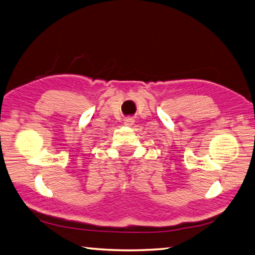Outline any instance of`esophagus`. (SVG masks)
<instances>
[{
	"instance_id": "esophagus-1",
	"label": "esophagus",
	"mask_w": 255,
	"mask_h": 255,
	"mask_svg": "<svg viewBox=\"0 0 255 255\" xmlns=\"http://www.w3.org/2000/svg\"><path fill=\"white\" fill-rule=\"evenodd\" d=\"M133 123H134V119L131 118V117H128V118L126 119V120H124V124H126V126H128V127L133 126Z\"/></svg>"
}]
</instances>
